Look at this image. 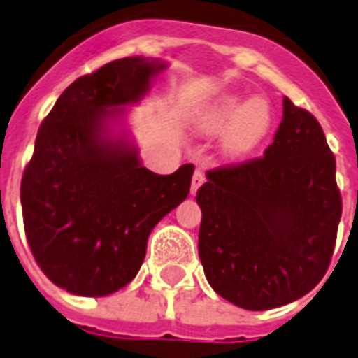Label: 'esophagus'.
Segmentation results:
<instances>
[{
  "mask_svg": "<svg viewBox=\"0 0 358 358\" xmlns=\"http://www.w3.org/2000/svg\"><path fill=\"white\" fill-rule=\"evenodd\" d=\"M204 173H202L201 169H196L195 173H193V180H191V193L195 195L196 191H199V187H201L202 184H204Z\"/></svg>",
  "mask_w": 358,
  "mask_h": 358,
  "instance_id": "esophagus-1",
  "label": "esophagus"
}]
</instances>
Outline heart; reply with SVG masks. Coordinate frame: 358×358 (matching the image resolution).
Here are the masks:
<instances>
[{"label":"heart","mask_w":358,"mask_h":358,"mask_svg":"<svg viewBox=\"0 0 358 358\" xmlns=\"http://www.w3.org/2000/svg\"><path fill=\"white\" fill-rule=\"evenodd\" d=\"M271 126V109L266 100L241 96H221L202 113L201 129L208 135L224 137V150L232 156H243L255 148Z\"/></svg>","instance_id":"1"}]
</instances>
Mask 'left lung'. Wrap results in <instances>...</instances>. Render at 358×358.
<instances>
[{
    "label": "left lung",
    "mask_w": 358,
    "mask_h": 358,
    "mask_svg": "<svg viewBox=\"0 0 358 358\" xmlns=\"http://www.w3.org/2000/svg\"><path fill=\"white\" fill-rule=\"evenodd\" d=\"M196 191L208 282L245 310L306 295L327 273L342 217L336 159L314 115L284 96L264 156L206 173Z\"/></svg>",
    "instance_id": "obj_1"
}]
</instances>
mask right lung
<instances>
[{
    "instance_id": "1",
    "label": "right lung",
    "mask_w": 358,
    "mask_h": 358,
    "mask_svg": "<svg viewBox=\"0 0 358 358\" xmlns=\"http://www.w3.org/2000/svg\"><path fill=\"white\" fill-rule=\"evenodd\" d=\"M159 61L124 57L81 76L42 120L20 199L25 238L42 273L83 297L124 288L139 271L152 229L189 195L195 167L141 165L109 119L139 102Z\"/></svg>"
}]
</instances>
